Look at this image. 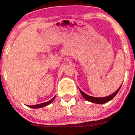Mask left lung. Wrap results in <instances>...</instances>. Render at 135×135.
Instances as JSON below:
<instances>
[{
  "label": "left lung",
  "instance_id": "8db88e82",
  "mask_svg": "<svg viewBox=\"0 0 135 135\" xmlns=\"http://www.w3.org/2000/svg\"><path fill=\"white\" fill-rule=\"evenodd\" d=\"M121 86H120V88H119L115 93H114L111 94V95L108 96V97H103V98H96L93 97H91V96L88 95L87 94L84 93L83 91L80 90V89H79V90H80V93L82 94V96L84 97V98H85L86 100H88V101L93 102V103H98V104H103V103H107V102H109L110 100H111L112 99L114 98L115 97L116 94H117V93L119 92V89H120Z\"/></svg>",
  "mask_w": 135,
  "mask_h": 135
}]
</instances>
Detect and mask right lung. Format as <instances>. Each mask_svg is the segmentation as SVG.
Instances as JSON below:
<instances>
[{
  "mask_svg": "<svg viewBox=\"0 0 135 135\" xmlns=\"http://www.w3.org/2000/svg\"><path fill=\"white\" fill-rule=\"evenodd\" d=\"M55 97H53L51 100H50L49 101H48L47 102H45V103H41V104H37V105H28V107H29L30 108H41V107H45L46 106V105L50 104L51 103H52V101L54 100V99H55Z\"/></svg>",
  "mask_w": 135,
  "mask_h": 135,
  "instance_id": "right-lung-1",
  "label": "right lung"
}]
</instances>
